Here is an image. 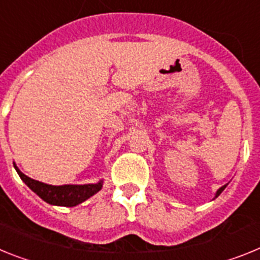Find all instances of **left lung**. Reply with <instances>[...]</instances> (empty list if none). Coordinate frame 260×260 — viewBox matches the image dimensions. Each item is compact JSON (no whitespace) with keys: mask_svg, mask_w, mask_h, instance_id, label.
I'll return each mask as SVG.
<instances>
[{"mask_svg":"<svg viewBox=\"0 0 260 260\" xmlns=\"http://www.w3.org/2000/svg\"><path fill=\"white\" fill-rule=\"evenodd\" d=\"M225 188H226V185H223V187H221V188H219V189H218V190H217V193H216V197H218V196H219V194H221V192H222V190H223V189H225Z\"/></svg>","mask_w":260,"mask_h":260,"instance_id":"8db88e82","label":"left lung"}]
</instances>
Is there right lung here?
<instances>
[{
	"mask_svg": "<svg viewBox=\"0 0 260 260\" xmlns=\"http://www.w3.org/2000/svg\"><path fill=\"white\" fill-rule=\"evenodd\" d=\"M19 177L26 183L31 190H34L38 196L43 199L46 203L52 205L61 206H76L84 203L94 193L103 188V181L97 184H85V185H48V184L37 181L31 177L22 174L21 171L14 166Z\"/></svg>",
	"mask_w": 260,
	"mask_h": 260,
	"instance_id": "add662e5",
	"label": "right lung"
}]
</instances>
